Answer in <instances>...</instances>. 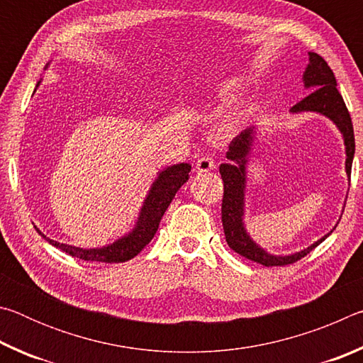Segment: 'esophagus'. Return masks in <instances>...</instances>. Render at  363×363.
<instances>
[{
  "label": "esophagus",
  "instance_id": "esophagus-1",
  "mask_svg": "<svg viewBox=\"0 0 363 363\" xmlns=\"http://www.w3.org/2000/svg\"><path fill=\"white\" fill-rule=\"evenodd\" d=\"M195 168H196V171H199V173H208V171L214 169V160L211 157H208V155L201 157V158L196 160Z\"/></svg>",
  "mask_w": 363,
  "mask_h": 363
}]
</instances>
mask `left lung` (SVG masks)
Wrapping results in <instances>:
<instances>
[{"label": "left lung", "mask_w": 363, "mask_h": 363, "mask_svg": "<svg viewBox=\"0 0 363 363\" xmlns=\"http://www.w3.org/2000/svg\"><path fill=\"white\" fill-rule=\"evenodd\" d=\"M303 82L307 89L311 91L303 101H299L296 106L291 107V112H317L335 123L337 130L341 131L346 144V173L351 179L352 160L355 152V139H354V128L352 120L349 115L346 104L342 101V96L336 88V78L333 70L330 69L328 64L325 62L323 57L315 52H309V64L306 67L303 75ZM255 128H248L243 133L232 140L227 150L225 157L230 160L229 163H223L219 167L220 177L224 182V195H223V227L225 233V242L230 250L235 251L250 261L262 264L266 267L272 266H286L293 264L311 253L317 245H320L330 233L317 240L314 245L307 247L306 250L299 251L290 256H274L264 251L261 247L251 240L250 235L243 227V206H245V182H247V167L248 153L253 144Z\"/></svg>", "instance_id": "8db88e82"}]
</instances>
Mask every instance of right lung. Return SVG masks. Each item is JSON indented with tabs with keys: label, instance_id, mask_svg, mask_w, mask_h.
I'll return each instance as SVG.
<instances>
[{
	"label": "right lung",
	"instance_id": "1",
	"mask_svg": "<svg viewBox=\"0 0 363 363\" xmlns=\"http://www.w3.org/2000/svg\"><path fill=\"white\" fill-rule=\"evenodd\" d=\"M190 168L192 167H190L189 163H181L163 169L162 173L158 174L157 181L152 184V189L144 201V206L143 210H140L136 227H134L133 232L128 233L125 237H121L120 240L113 242L112 245H107V247L91 250L70 247V245L51 240V238H48L45 233H41L36 227L35 229L40 232V235L43 238H46L49 243L54 245V247L65 251V253H69L73 257H78V259L107 264L130 261L150 243L153 235H155V232L158 230L160 220H162L164 211H167V208L171 203V200L174 199L177 190L184 186V182H187Z\"/></svg>",
	"mask_w": 363,
	"mask_h": 363
}]
</instances>
